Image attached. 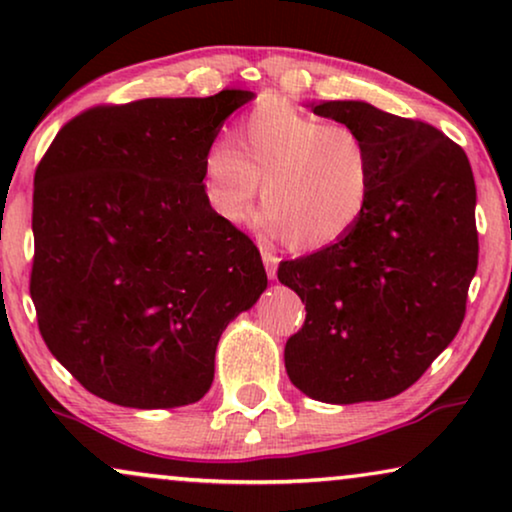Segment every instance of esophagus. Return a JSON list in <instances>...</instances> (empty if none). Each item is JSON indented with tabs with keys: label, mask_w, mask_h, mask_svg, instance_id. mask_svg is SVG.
I'll use <instances>...</instances> for the list:
<instances>
[{
	"label": "esophagus",
	"mask_w": 512,
	"mask_h": 512,
	"mask_svg": "<svg viewBox=\"0 0 512 512\" xmlns=\"http://www.w3.org/2000/svg\"><path fill=\"white\" fill-rule=\"evenodd\" d=\"M261 256H263L265 270H268V277L275 279V275H277V256L272 254V251H268V249H261Z\"/></svg>",
	"instance_id": "1"
}]
</instances>
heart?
I'll use <instances>...</instances> for the list:
<instances>
[{
  "label": "heart",
  "mask_w": 512,
  "mask_h": 512,
  "mask_svg": "<svg viewBox=\"0 0 512 512\" xmlns=\"http://www.w3.org/2000/svg\"><path fill=\"white\" fill-rule=\"evenodd\" d=\"M261 181L265 230L296 251L326 249L368 214L375 153L352 125L268 97L235 123L230 142L216 139L202 156L207 202L226 223L251 219Z\"/></svg>",
  "instance_id": "obj_1"
}]
</instances>
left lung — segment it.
<instances>
[{
	"label": "left lung",
	"mask_w": 512,
	"mask_h": 512,
	"mask_svg": "<svg viewBox=\"0 0 512 512\" xmlns=\"http://www.w3.org/2000/svg\"><path fill=\"white\" fill-rule=\"evenodd\" d=\"M310 107L368 139L375 193L347 237L279 263V282L307 310L284 366L314 401H384L412 387L464 321L478 268L473 170L429 123L361 100Z\"/></svg>",
	"instance_id": "8db88e82"
}]
</instances>
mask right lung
Listing matches in <instances>:
<instances>
[{
	"label": "right lung",
	"instance_id": "1",
	"mask_svg": "<svg viewBox=\"0 0 512 512\" xmlns=\"http://www.w3.org/2000/svg\"><path fill=\"white\" fill-rule=\"evenodd\" d=\"M254 100L149 97L72 118L34 172L30 296L41 338L90 394L179 408L212 387L221 333L268 286L209 207L202 156Z\"/></svg>",
	"mask_w": 512,
	"mask_h": 512
}]
</instances>
